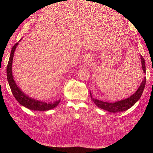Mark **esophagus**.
<instances>
[{"label": "esophagus", "mask_w": 153, "mask_h": 153, "mask_svg": "<svg viewBox=\"0 0 153 153\" xmlns=\"http://www.w3.org/2000/svg\"><path fill=\"white\" fill-rule=\"evenodd\" d=\"M91 61V57L90 55L89 56H87V57H85V58L84 59V62L85 64H89V63H90Z\"/></svg>", "instance_id": "1"}]
</instances>
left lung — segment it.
Returning <instances> with one entry per match:
<instances>
[{
	"instance_id": "8db88e82",
	"label": "left lung",
	"mask_w": 153,
	"mask_h": 153,
	"mask_svg": "<svg viewBox=\"0 0 153 153\" xmlns=\"http://www.w3.org/2000/svg\"><path fill=\"white\" fill-rule=\"evenodd\" d=\"M140 59H141V64H142L143 72L146 73L145 60L143 58L142 55H140ZM146 82V77H144V78H143L141 83L140 85L139 86V88H138L135 93L126 99H124L121 101H118L115 103L105 102V101H102L101 100L93 98L92 96L91 92H90L91 98L92 101H93V102L96 104V105L101 109L108 111L110 112H113V113L123 112V111L127 110L128 109L130 108L131 106H133L134 105H135L138 101V100L140 98V97L142 94V92L143 91V89H144Z\"/></svg>"
}]
</instances>
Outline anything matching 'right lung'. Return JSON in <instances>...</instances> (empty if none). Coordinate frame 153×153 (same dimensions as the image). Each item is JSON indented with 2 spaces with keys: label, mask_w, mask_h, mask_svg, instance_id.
<instances>
[{
  "label": "right lung",
  "mask_w": 153,
  "mask_h": 153,
  "mask_svg": "<svg viewBox=\"0 0 153 153\" xmlns=\"http://www.w3.org/2000/svg\"><path fill=\"white\" fill-rule=\"evenodd\" d=\"M18 45V43H16L12 48L10 59H9V62L7 66V79L14 97H15V99L18 101V102L20 105L32 110L47 111L56 107L60 102V100L54 101L53 103H47L45 102V101L32 99L30 97L27 96L17 86L16 82L13 78L12 73V63L14 57V53H15V51Z\"/></svg>",
  "instance_id": "add662e5"
}]
</instances>
